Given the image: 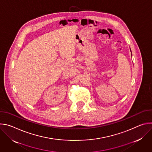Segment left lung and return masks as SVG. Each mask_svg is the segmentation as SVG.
<instances>
[{
  "mask_svg": "<svg viewBox=\"0 0 152 152\" xmlns=\"http://www.w3.org/2000/svg\"><path fill=\"white\" fill-rule=\"evenodd\" d=\"M131 53H132V52H131Z\"/></svg>",
  "mask_w": 152,
  "mask_h": 152,
  "instance_id": "obj_1",
  "label": "left lung"
}]
</instances>
